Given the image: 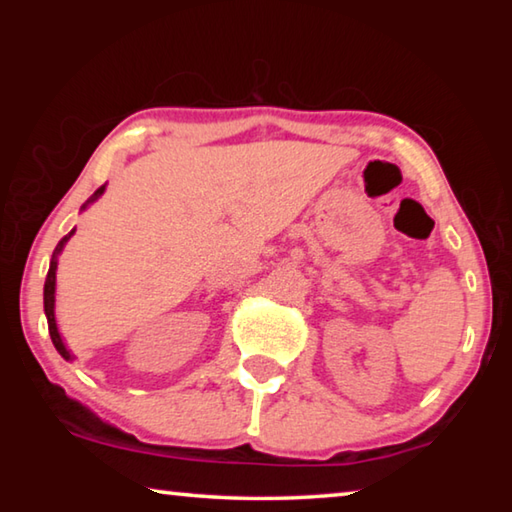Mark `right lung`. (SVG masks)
<instances>
[{
  "label": "right lung",
  "instance_id": "right-lung-1",
  "mask_svg": "<svg viewBox=\"0 0 512 512\" xmlns=\"http://www.w3.org/2000/svg\"><path fill=\"white\" fill-rule=\"evenodd\" d=\"M103 194V187H99L97 192L92 194V198L88 203H92V201H97V198ZM85 203V205H88ZM83 205V207H85ZM74 235V230L69 232V235H65L63 239L58 241V246H56V250H54V257H51V266H49V273H47V280H45V314H47V323H49V334H51V341H54V345H56V350L60 352V357H65V359H72V354L67 352V348L63 345V339H60V334H58V327H56V318H54V293H56V255L60 253V250H63V246H65V241Z\"/></svg>",
  "mask_w": 512,
  "mask_h": 512
}]
</instances>
